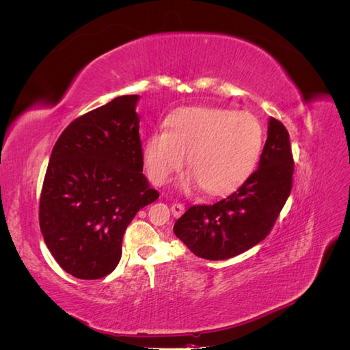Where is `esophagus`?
<instances>
[{
  "label": "esophagus",
  "mask_w": 350,
  "mask_h": 350,
  "mask_svg": "<svg viewBox=\"0 0 350 350\" xmlns=\"http://www.w3.org/2000/svg\"><path fill=\"white\" fill-rule=\"evenodd\" d=\"M171 210H172V215H174L175 217H179V216H181V215L184 213L185 207H184V204H181V203H174V204L171 206Z\"/></svg>",
  "instance_id": "obj_1"
}]
</instances>
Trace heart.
Masks as SVG:
<instances>
[{"label":"heart","instance_id":"b5f03b06","mask_svg":"<svg viewBox=\"0 0 350 350\" xmlns=\"http://www.w3.org/2000/svg\"><path fill=\"white\" fill-rule=\"evenodd\" d=\"M165 126L143 146L147 174L159 185L183 167L185 154L188 187L200 184L208 194H226L252 174L261 154L262 126L250 112L184 107L167 116Z\"/></svg>","mask_w":350,"mask_h":350}]
</instances>
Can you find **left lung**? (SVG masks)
Returning <instances> with one entry per match:
<instances>
[{
  "label": "left lung",
  "mask_w": 350,
  "mask_h": 350,
  "mask_svg": "<svg viewBox=\"0 0 350 350\" xmlns=\"http://www.w3.org/2000/svg\"><path fill=\"white\" fill-rule=\"evenodd\" d=\"M293 157L284 125L269 120L258 169L235 193L210 206H191L174 232L189 251L206 260H226L269 235L292 189Z\"/></svg>",
  "instance_id": "1"
}]
</instances>
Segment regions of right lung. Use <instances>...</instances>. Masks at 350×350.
I'll return each mask as SVG.
<instances>
[{
	"mask_svg": "<svg viewBox=\"0 0 350 350\" xmlns=\"http://www.w3.org/2000/svg\"><path fill=\"white\" fill-rule=\"evenodd\" d=\"M139 99L124 94L84 113L52 149L39 225L52 257L77 279L113 271L126 226L159 197L143 174Z\"/></svg>",
	"mask_w": 350,
	"mask_h": 350,
	"instance_id": "right-lung-1",
	"label": "right lung"
}]
</instances>
